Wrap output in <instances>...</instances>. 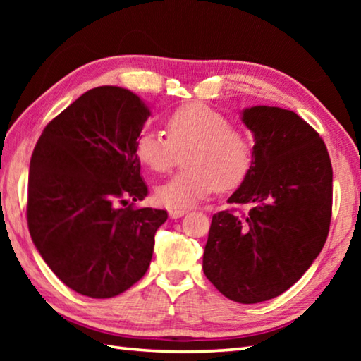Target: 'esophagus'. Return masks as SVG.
I'll return each instance as SVG.
<instances>
[{
  "label": "esophagus",
  "mask_w": 361,
  "mask_h": 361,
  "mask_svg": "<svg viewBox=\"0 0 361 361\" xmlns=\"http://www.w3.org/2000/svg\"><path fill=\"white\" fill-rule=\"evenodd\" d=\"M186 213H188V210H185V209H172V210H169V216L172 219H176V218L185 216Z\"/></svg>",
  "instance_id": "obj_1"
}]
</instances>
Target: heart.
Segmentation results:
<instances>
[{"instance_id":"b5f03b06","label":"heart","mask_w":361,"mask_h":361,"mask_svg":"<svg viewBox=\"0 0 361 361\" xmlns=\"http://www.w3.org/2000/svg\"><path fill=\"white\" fill-rule=\"evenodd\" d=\"M169 138L154 130L140 133L135 154L145 167L166 173L183 156L186 169L156 189L169 209H189L216 188H237L252 169L255 146L247 130L231 126L228 116L202 103L176 108L167 118Z\"/></svg>"}]
</instances>
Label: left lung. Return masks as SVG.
Returning <instances> with one entry per match:
<instances>
[{
  "mask_svg": "<svg viewBox=\"0 0 361 361\" xmlns=\"http://www.w3.org/2000/svg\"><path fill=\"white\" fill-rule=\"evenodd\" d=\"M242 122L253 133L252 169L229 204H250L212 218L204 274L231 301H267L295 285L325 245L333 205L326 146L290 109L252 106Z\"/></svg>",
  "mask_w": 361,
  "mask_h": 361,
  "instance_id": "left-lung-1",
  "label": "left lung"
}]
</instances>
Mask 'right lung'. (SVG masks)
<instances>
[{
    "label": "right lung",
    "mask_w": 361,
    "mask_h": 361,
    "mask_svg": "<svg viewBox=\"0 0 361 361\" xmlns=\"http://www.w3.org/2000/svg\"><path fill=\"white\" fill-rule=\"evenodd\" d=\"M149 114L130 90L102 85L49 122L35 146L30 235L51 271L79 295L118 296L149 267L167 212L121 207L148 195L135 143Z\"/></svg>",
    "instance_id": "add662e5"
}]
</instances>
